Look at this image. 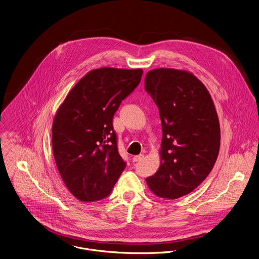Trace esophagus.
<instances>
[{
  "instance_id": "obj_1",
  "label": "esophagus",
  "mask_w": 259,
  "mask_h": 259,
  "mask_svg": "<svg viewBox=\"0 0 259 259\" xmlns=\"http://www.w3.org/2000/svg\"><path fill=\"white\" fill-rule=\"evenodd\" d=\"M143 158H144V154H139V155L134 156V157H133V162L141 161Z\"/></svg>"
}]
</instances>
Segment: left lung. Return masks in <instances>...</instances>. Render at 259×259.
<instances>
[{"instance_id":"obj_1","label":"left lung","mask_w":259,"mask_h":259,"mask_svg":"<svg viewBox=\"0 0 259 259\" xmlns=\"http://www.w3.org/2000/svg\"><path fill=\"white\" fill-rule=\"evenodd\" d=\"M145 90L162 124L161 164L146 182L157 196L176 199L192 192L212 170L220 147L218 116L205 86L189 72L149 71Z\"/></svg>"}]
</instances>
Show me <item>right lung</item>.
Wrapping results in <instances>:
<instances>
[{"mask_svg": "<svg viewBox=\"0 0 259 259\" xmlns=\"http://www.w3.org/2000/svg\"><path fill=\"white\" fill-rule=\"evenodd\" d=\"M142 74V69L93 70L58 109L52 126L53 153L65 185L77 199H103L125 169L113 117L139 85Z\"/></svg>", "mask_w": 259, "mask_h": 259, "instance_id": "add662e5", "label": "right lung"}]
</instances>
